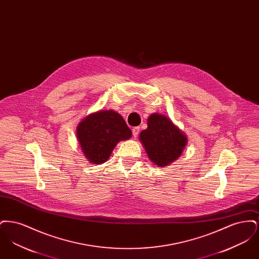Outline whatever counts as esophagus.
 Masks as SVG:
<instances>
[{"instance_id": "1", "label": "esophagus", "mask_w": 259, "mask_h": 259, "mask_svg": "<svg viewBox=\"0 0 259 259\" xmlns=\"http://www.w3.org/2000/svg\"><path fill=\"white\" fill-rule=\"evenodd\" d=\"M139 132H140V128H139V127H135V128L132 129V133H133V136H134L135 138L138 136V134H139Z\"/></svg>"}]
</instances>
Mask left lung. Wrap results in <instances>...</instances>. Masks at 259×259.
<instances>
[{
    "label": "left lung",
    "instance_id": "left-lung-1",
    "mask_svg": "<svg viewBox=\"0 0 259 259\" xmlns=\"http://www.w3.org/2000/svg\"><path fill=\"white\" fill-rule=\"evenodd\" d=\"M148 158L158 166L166 167L177 160L187 144V137L172 120L154 112L148 118V128L139 137Z\"/></svg>",
    "mask_w": 259,
    "mask_h": 259
}]
</instances>
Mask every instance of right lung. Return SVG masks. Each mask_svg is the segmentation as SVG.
<instances>
[{"label":"right lung","instance_id":"1","mask_svg":"<svg viewBox=\"0 0 259 259\" xmlns=\"http://www.w3.org/2000/svg\"><path fill=\"white\" fill-rule=\"evenodd\" d=\"M132 132L123 117L112 110H101L85 116L76 127V138L87 161L93 165L109 160L120 141H127Z\"/></svg>","mask_w":259,"mask_h":259}]
</instances>
